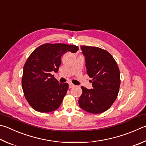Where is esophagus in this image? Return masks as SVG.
Masks as SVG:
<instances>
[{"instance_id":"1","label":"esophagus","mask_w":146,"mask_h":146,"mask_svg":"<svg viewBox=\"0 0 146 146\" xmlns=\"http://www.w3.org/2000/svg\"><path fill=\"white\" fill-rule=\"evenodd\" d=\"M75 87V85L73 84H71V83L69 84V88L71 89V88H72V87Z\"/></svg>"}]
</instances>
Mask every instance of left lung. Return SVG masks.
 Returning a JSON list of instances; mask_svg holds the SVG:
<instances>
[{
  "instance_id": "obj_1",
  "label": "left lung",
  "mask_w": 146,
  "mask_h": 146,
  "mask_svg": "<svg viewBox=\"0 0 146 146\" xmlns=\"http://www.w3.org/2000/svg\"><path fill=\"white\" fill-rule=\"evenodd\" d=\"M81 50L86 57L87 73L92 78V89L81 87L79 106L87 112L103 113L117 97L121 84L119 67L107 50L90 46H81Z\"/></svg>"
}]
</instances>
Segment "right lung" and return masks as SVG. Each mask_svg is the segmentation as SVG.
<instances>
[{
    "mask_svg": "<svg viewBox=\"0 0 146 146\" xmlns=\"http://www.w3.org/2000/svg\"><path fill=\"white\" fill-rule=\"evenodd\" d=\"M78 49L73 44L45 43L29 55L23 66L22 85L25 99L34 110L46 113L60 107L69 85L59 83L52 73L58 71L63 54Z\"/></svg>",
    "mask_w": 146,
    "mask_h": 146,
    "instance_id": "add662e5",
    "label": "right lung"
}]
</instances>
